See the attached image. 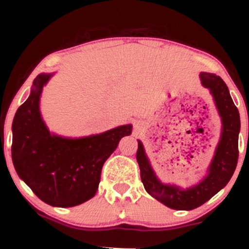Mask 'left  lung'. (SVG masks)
Returning a JSON list of instances; mask_svg holds the SVG:
<instances>
[{
	"label": "left lung",
	"instance_id": "obj_1",
	"mask_svg": "<svg viewBox=\"0 0 249 249\" xmlns=\"http://www.w3.org/2000/svg\"><path fill=\"white\" fill-rule=\"evenodd\" d=\"M201 83L212 92L222 119V133L215 156L206 178L187 190L177 186L164 185L157 179L147 157L145 156L142 144L138 141L137 161L141 168V178L145 190L150 196L173 210H194L208 201L224 188L232 178L239 158V131L240 116L238 107L233 103L227 85L221 77L214 73L202 72Z\"/></svg>",
	"mask_w": 249,
	"mask_h": 249
}]
</instances>
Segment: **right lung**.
Returning a JSON list of instances; mask_svg holds the SVG:
<instances>
[{"label":"right lung","instance_id":"obj_1","mask_svg":"<svg viewBox=\"0 0 249 249\" xmlns=\"http://www.w3.org/2000/svg\"><path fill=\"white\" fill-rule=\"evenodd\" d=\"M50 77L37 76L29 98L16 111L11 158L19 178L42 201L72 207L95 196L103 165L132 126L123 125L79 139L50 134L38 107L42 88Z\"/></svg>","mask_w":249,"mask_h":249}]
</instances>
